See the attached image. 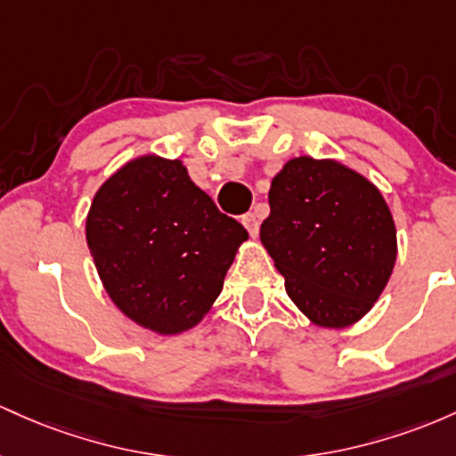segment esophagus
I'll list each match as a JSON object with an SVG mask.
<instances>
[{"mask_svg": "<svg viewBox=\"0 0 456 456\" xmlns=\"http://www.w3.org/2000/svg\"><path fill=\"white\" fill-rule=\"evenodd\" d=\"M241 224L245 228H248V232L252 234V237H256V234H258V213H248V215H243L241 217Z\"/></svg>", "mask_w": 456, "mask_h": 456, "instance_id": "34e87169", "label": "esophagus"}]
</instances>
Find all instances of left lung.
I'll use <instances>...</instances> for the list:
<instances>
[{"label": "left lung", "mask_w": 456, "mask_h": 456, "mask_svg": "<svg viewBox=\"0 0 456 456\" xmlns=\"http://www.w3.org/2000/svg\"><path fill=\"white\" fill-rule=\"evenodd\" d=\"M260 241L286 293L316 325L346 327L372 308L396 260L379 189L336 161L290 159L271 181Z\"/></svg>", "instance_id": "obj_1"}]
</instances>
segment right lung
Returning a JSON list of instances; mask_svg holds the SVG:
<instances>
[{
	"label": "right lung",
	"instance_id": "add662e5",
	"mask_svg": "<svg viewBox=\"0 0 456 456\" xmlns=\"http://www.w3.org/2000/svg\"><path fill=\"white\" fill-rule=\"evenodd\" d=\"M86 239L118 308L157 334H181L222 293L248 232L219 213L181 161L148 155L96 191Z\"/></svg>",
	"mask_w": 456,
	"mask_h": 456
}]
</instances>
